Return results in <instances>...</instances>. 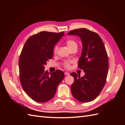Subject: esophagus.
<instances>
[{"label":"esophagus","mask_w":125,"mask_h":125,"mask_svg":"<svg viewBox=\"0 0 125 125\" xmlns=\"http://www.w3.org/2000/svg\"><path fill=\"white\" fill-rule=\"evenodd\" d=\"M65 74L66 75H69L70 74V73H67V72H66V73H65Z\"/></svg>","instance_id":"obj_1"}]
</instances>
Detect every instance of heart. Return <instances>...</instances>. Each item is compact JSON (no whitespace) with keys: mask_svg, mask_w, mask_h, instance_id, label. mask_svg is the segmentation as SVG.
I'll return each instance as SVG.
<instances>
[{"mask_svg":"<svg viewBox=\"0 0 125 125\" xmlns=\"http://www.w3.org/2000/svg\"><path fill=\"white\" fill-rule=\"evenodd\" d=\"M66 45L69 49L71 48V47H73L75 46H77V43L74 40H68L66 41ZM58 47L57 45H56L54 47V52L55 53H56L58 51ZM70 62H71L70 61H65L63 63V66L65 67L66 68H69L70 66Z\"/></svg>","mask_w":125,"mask_h":125,"instance_id":"obj_1","label":"heart"}]
</instances>
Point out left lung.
<instances>
[{
  "label": "left lung",
  "mask_w": 125,
  "mask_h": 125,
  "mask_svg": "<svg viewBox=\"0 0 125 125\" xmlns=\"http://www.w3.org/2000/svg\"><path fill=\"white\" fill-rule=\"evenodd\" d=\"M68 35H78L82 43L78 67L85 74L71 73L74 82L71 85L72 94L81 102L92 101L99 96L106 81L108 58L103 41L97 33L85 28L72 30Z\"/></svg>",
  "instance_id": "8db88e82"
}]
</instances>
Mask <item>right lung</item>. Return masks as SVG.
<instances>
[{
	"label": "right lung",
	"mask_w": 125,
	"mask_h": 125,
	"mask_svg": "<svg viewBox=\"0 0 125 125\" xmlns=\"http://www.w3.org/2000/svg\"><path fill=\"white\" fill-rule=\"evenodd\" d=\"M64 32L42 31L30 36L22 48L19 60L20 81L30 98L37 102L52 99L65 77L63 72L45 71L44 66L53 55L54 47Z\"/></svg>",
	"instance_id": "right-lung-1"
}]
</instances>
